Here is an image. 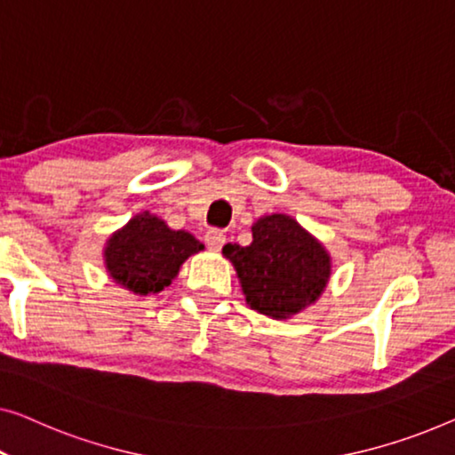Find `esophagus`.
Returning <instances> with one entry per match:
<instances>
[{"instance_id":"obj_1","label":"esophagus","mask_w":455,"mask_h":455,"mask_svg":"<svg viewBox=\"0 0 455 455\" xmlns=\"http://www.w3.org/2000/svg\"><path fill=\"white\" fill-rule=\"evenodd\" d=\"M206 243H208V247L212 249V251H220L222 245L227 243V235L219 228H212V230H208V233H206Z\"/></svg>"}]
</instances>
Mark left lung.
Returning <instances> with one entry per match:
<instances>
[{"instance_id": "left-lung-1", "label": "left lung", "mask_w": 455, "mask_h": 455, "mask_svg": "<svg viewBox=\"0 0 455 455\" xmlns=\"http://www.w3.org/2000/svg\"><path fill=\"white\" fill-rule=\"evenodd\" d=\"M247 247L225 245L241 291L253 311L291 319L322 297L331 276V255L289 214H266L253 222Z\"/></svg>"}]
</instances>
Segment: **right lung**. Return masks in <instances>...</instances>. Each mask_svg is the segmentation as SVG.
<instances>
[{"instance_id":"right-lung-1","label":"right lung","mask_w":455,"mask_h":455,"mask_svg":"<svg viewBox=\"0 0 455 455\" xmlns=\"http://www.w3.org/2000/svg\"><path fill=\"white\" fill-rule=\"evenodd\" d=\"M204 251V243L188 230H172L161 216L140 212L105 243L107 274L115 284L140 297L171 286L185 259Z\"/></svg>"}]
</instances>
